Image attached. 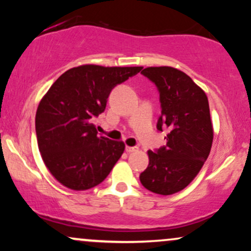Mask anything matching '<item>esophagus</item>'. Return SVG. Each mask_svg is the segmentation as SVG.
Wrapping results in <instances>:
<instances>
[{"mask_svg": "<svg viewBox=\"0 0 251 251\" xmlns=\"http://www.w3.org/2000/svg\"><path fill=\"white\" fill-rule=\"evenodd\" d=\"M135 151H138V148H135V146H126V152L127 153H132V152Z\"/></svg>", "mask_w": 251, "mask_h": 251, "instance_id": "34e87169", "label": "esophagus"}]
</instances>
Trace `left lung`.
<instances>
[{"label": "left lung", "mask_w": 251, "mask_h": 251, "mask_svg": "<svg viewBox=\"0 0 251 251\" xmlns=\"http://www.w3.org/2000/svg\"><path fill=\"white\" fill-rule=\"evenodd\" d=\"M142 74L157 86L162 116L157 128L169 129L166 145L149 151V166L140 183L154 194L181 191L208 159L214 139L208 97L189 75L177 68L148 67Z\"/></svg>", "instance_id": "obj_1"}]
</instances>
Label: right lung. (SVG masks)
I'll list each match as a JSON object with an SVG mask.
<instances>
[{"instance_id": "add662e5", "label": "right lung", "mask_w": 251, "mask_h": 251, "mask_svg": "<svg viewBox=\"0 0 251 251\" xmlns=\"http://www.w3.org/2000/svg\"><path fill=\"white\" fill-rule=\"evenodd\" d=\"M143 67H74L57 80L39 103L35 129L47 169L66 188H94L109 175L125 144L98 134L94 120L111 91Z\"/></svg>"}]
</instances>
